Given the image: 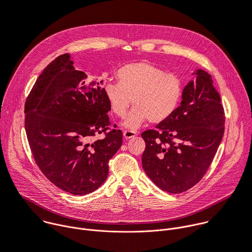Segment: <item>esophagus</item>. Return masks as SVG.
Listing matches in <instances>:
<instances>
[{
    "mask_svg": "<svg viewBox=\"0 0 252 252\" xmlns=\"http://www.w3.org/2000/svg\"><path fill=\"white\" fill-rule=\"evenodd\" d=\"M136 135H137V133H136V132H134V131H130V130H125V131L123 132V136H124V138H125L126 140L131 139V138H134Z\"/></svg>",
    "mask_w": 252,
    "mask_h": 252,
    "instance_id": "34e87169",
    "label": "esophagus"
}]
</instances>
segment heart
Returning <instances> with one entry per match:
<instances>
[{"mask_svg":"<svg viewBox=\"0 0 252 252\" xmlns=\"http://www.w3.org/2000/svg\"><path fill=\"white\" fill-rule=\"evenodd\" d=\"M118 84H106L104 94L111 111L125 116L123 125L136 129L149 120L152 124L166 121L178 107L183 94V82L175 74L145 61L122 66L116 74Z\"/></svg>","mask_w":252,"mask_h":252,"instance_id":"heart-1","label":"heart"}]
</instances>
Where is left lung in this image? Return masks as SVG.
Listing matches in <instances>:
<instances>
[{"mask_svg": "<svg viewBox=\"0 0 252 252\" xmlns=\"http://www.w3.org/2000/svg\"><path fill=\"white\" fill-rule=\"evenodd\" d=\"M192 75L195 80L185 86L174 113L157 130L142 133L145 172L158 187L173 194L202 179L224 131L223 108L211 76L201 69Z\"/></svg>", "mask_w": 252, "mask_h": 252, "instance_id": "1", "label": "left lung"}]
</instances>
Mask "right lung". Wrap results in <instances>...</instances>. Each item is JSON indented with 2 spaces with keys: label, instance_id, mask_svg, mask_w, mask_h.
Here are the masks:
<instances>
[{
  "label": "right lung",
  "instance_id": "obj_1",
  "mask_svg": "<svg viewBox=\"0 0 252 252\" xmlns=\"http://www.w3.org/2000/svg\"><path fill=\"white\" fill-rule=\"evenodd\" d=\"M70 57H57L36 80L26 101L25 126L42 173L60 189L86 195L107 178L122 132H106L110 107L102 81L87 83L88 76L74 68ZM102 132L103 138L93 140Z\"/></svg>",
  "mask_w": 252,
  "mask_h": 252
}]
</instances>
